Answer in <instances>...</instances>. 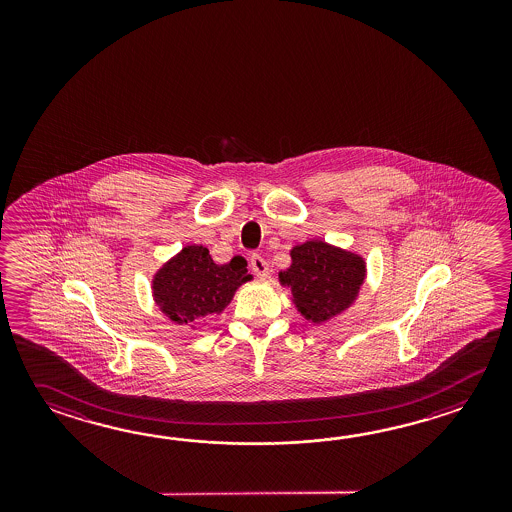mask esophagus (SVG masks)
Listing matches in <instances>:
<instances>
[{"label":"esophagus","instance_id":"34e87169","mask_svg":"<svg viewBox=\"0 0 512 512\" xmlns=\"http://www.w3.org/2000/svg\"><path fill=\"white\" fill-rule=\"evenodd\" d=\"M251 267L254 274L261 278V280H265L269 276V263L260 254H252Z\"/></svg>","mask_w":512,"mask_h":512}]
</instances>
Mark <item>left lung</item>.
I'll use <instances>...</instances> for the list:
<instances>
[{"mask_svg": "<svg viewBox=\"0 0 512 512\" xmlns=\"http://www.w3.org/2000/svg\"><path fill=\"white\" fill-rule=\"evenodd\" d=\"M366 278V261L326 241L311 240L291 249V265L278 280L291 289L293 304L305 320L322 324L357 300Z\"/></svg>", "mask_w": 512, "mask_h": 512, "instance_id": "left-lung-1", "label": "left lung"}]
</instances>
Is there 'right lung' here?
<instances>
[{
	"label": "right lung",
	"instance_id": "1",
	"mask_svg": "<svg viewBox=\"0 0 512 512\" xmlns=\"http://www.w3.org/2000/svg\"><path fill=\"white\" fill-rule=\"evenodd\" d=\"M251 280L245 258L218 265L207 247L186 245L153 274V300L172 322L196 329L221 315L238 287Z\"/></svg>",
	"mask_w": 512,
	"mask_h": 512
}]
</instances>
